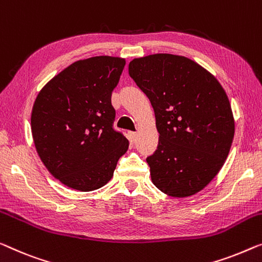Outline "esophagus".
Returning <instances> with one entry per match:
<instances>
[{"mask_svg": "<svg viewBox=\"0 0 262 262\" xmlns=\"http://www.w3.org/2000/svg\"><path fill=\"white\" fill-rule=\"evenodd\" d=\"M130 136H132V139L134 140V141H135V140L138 139V133H135V132H132V133H130Z\"/></svg>", "mask_w": 262, "mask_h": 262, "instance_id": "1", "label": "esophagus"}]
</instances>
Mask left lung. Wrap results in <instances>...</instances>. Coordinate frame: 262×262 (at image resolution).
Here are the masks:
<instances>
[{
    "instance_id": "left-lung-1",
    "label": "left lung",
    "mask_w": 262,
    "mask_h": 262,
    "mask_svg": "<svg viewBox=\"0 0 262 262\" xmlns=\"http://www.w3.org/2000/svg\"><path fill=\"white\" fill-rule=\"evenodd\" d=\"M128 72L155 113L159 144L147 158L151 181L174 198L200 192L224 166L233 142L227 94L212 74L185 56L134 58Z\"/></svg>"
}]
</instances>
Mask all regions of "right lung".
Returning <instances> with one entry per match:
<instances>
[{
    "mask_svg": "<svg viewBox=\"0 0 262 262\" xmlns=\"http://www.w3.org/2000/svg\"><path fill=\"white\" fill-rule=\"evenodd\" d=\"M124 64V58L113 56L76 61L54 76L35 100V148L50 174L70 188H101L128 149V140L113 128L112 106V92Z\"/></svg>",
    "mask_w": 262,
    "mask_h": 262,
    "instance_id": "1",
    "label": "right lung"
}]
</instances>
